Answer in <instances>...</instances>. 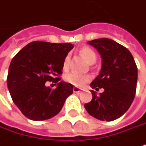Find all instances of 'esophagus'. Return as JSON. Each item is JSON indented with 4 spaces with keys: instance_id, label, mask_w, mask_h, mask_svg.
Returning <instances> with one entry per match:
<instances>
[{
    "instance_id": "esophagus-1",
    "label": "esophagus",
    "mask_w": 146,
    "mask_h": 146,
    "mask_svg": "<svg viewBox=\"0 0 146 146\" xmlns=\"http://www.w3.org/2000/svg\"><path fill=\"white\" fill-rule=\"evenodd\" d=\"M73 92H75V93H79V92H81V89L79 88H76V87H75V88H73Z\"/></svg>"
}]
</instances>
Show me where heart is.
I'll use <instances>...</instances> for the list:
<instances>
[{
    "label": "heart",
    "instance_id": "heart-1",
    "mask_svg": "<svg viewBox=\"0 0 146 146\" xmlns=\"http://www.w3.org/2000/svg\"><path fill=\"white\" fill-rule=\"evenodd\" d=\"M80 54L84 58L86 61L91 64H92L96 61V54L93 50L91 48L87 47V46L82 47L80 50ZM69 62H70V55L68 54V55H66L64 61H63V64H62L63 70L68 69ZM65 80L67 83L74 85L75 87H83L92 80V77L89 75H79L77 73L72 72V73H70L66 75Z\"/></svg>",
    "mask_w": 146,
    "mask_h": 146
}]
</instances>
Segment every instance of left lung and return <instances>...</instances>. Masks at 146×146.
<instances>
[{"label": "left lung", "mask_w": 146, "mask_h": 146, "mask_svg": "<svg viewBox=\"0 0 146 146\" xmlns=\"http://www.w3.org/2000/svg\"><path fill=\"white\" fill-rule=\"evenodd\" d=\"M88 43L95 47L101 56V69L90 84L93 90L92 100L84 108L91 116L100 121H112L124 115L133 101L137 67L130 51L121 44L109 38H99Z\"/></svg>", "instance_id": "1"}]
</instances>
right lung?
<instances>
[{"label":"right lung","instance_id":"1","mask_svg":"<svg viewBox=\"0 0 146 146\" xmlns=\"http://www.w3.org/2000/svg\"><path fill=\"white\" fill-rule=\"evenodd\" d=\"M74 46L35 41L27 44L12 59L7 86L12 100L25 116L44 121L61 111L66 99L73 93V85L54 76L61 75L62 64ZM54 81V90L44 84Z\"/></svg>","mask_w":146,"mask_h":146}]
</instances>
